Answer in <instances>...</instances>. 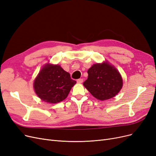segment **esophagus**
Here are the masks:
<instances>
[{
	"label": "esophagus",
	"mask_w": 156,
	"mask_h": 156,
	"mask_svg": "<svg viewBox=\"0 0 156 156\" xmlns=\"http://www.w3.org/2000/svg\"><path fill=\"white\" fill-rule=\"evenodd\" d=\"M83 80L82 78H80V79L77 80V82L78 83H83Z\"/></svg>",
	"instance_id": "34e87169"
}]
</instances>
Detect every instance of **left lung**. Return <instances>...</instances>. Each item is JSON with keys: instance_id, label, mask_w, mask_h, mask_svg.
<instances>
[{"instance_id": "1", "label": "left lung", "mask_w": 156, "mask_h": 156, "mask_svg": "<svg viewBox=\"0 0 156 156\" xmlns=\"http://www.w3.org/2000/svg\"><path fill=\"white\" fill-rule=\"evenodd\" d=\"M87 73L88 78L83 85L98 100L113 98L122 87V79L119 72L108 62L94 64Z\"/></svg>"}]
</instances>
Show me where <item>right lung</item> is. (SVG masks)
<instances>
[{"mask_svg": "<svg viewBox=\"0 0 156 156\" xmlns=\"http://www.w3.org/2000/svg\"><path fill=\"white\" fill-rule=\"evenodd\" d=\"M76 83L59 65L47 64L35 80L34 87L42 100L55 104L66 98Z\"/></svg>", "mask_w": 156, "mask_h": 156, "instance_id": "add662e5", "label": "right lung"}]
</instances>
